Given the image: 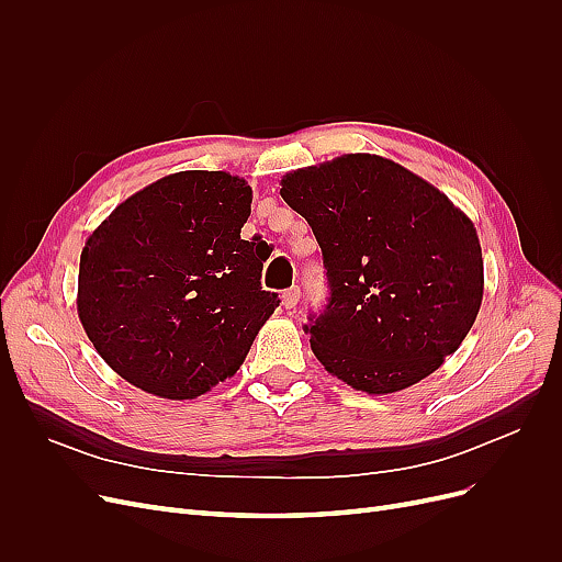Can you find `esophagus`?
<instances>
[{
  "label": "esophagus",
  "mask_w": 562,
  "mask_h": 562,
  "mask_svg": "<svg viewBox=\"0 0 562 562\" xmlns=\"http://www.w3.org/2000/svg\"><path fill=\"white\" fill-rule=\"evenodd\" d=\"M281 300H283V307H285V310H295L297 302H300V288H297V285L288 288V291H283Z\"/></svg>",
  "instance_id": "1"
}]
</instances>
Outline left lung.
I'll return each instance as SVG.
<instances>
[{"instance_id": "obj_1", "label": "left lung", "mask_w": 562, "mask_h": 562, "mask_svg": "<svg viewBox=\"0 0 562 562\" xmlns=\"http://www.w3.org/2000/svg\"><path fill=\"white\" fill-rule=\"evenodd\" d=\"M281 196L323 252L330 297L304 326L323 368L366 394H394L443 366L483 302L471 220L378 155L297 168L283 176Z\"/></svg>"}]
</instances>
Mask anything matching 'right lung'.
Returning a JSON list of instances; mask_svg holds the SVG:
<instances>
[{"label": "right lung", "mask_w": 562, "mask_h": 562, "mask_svg": "<svg viewBox=\"0 0 562 562\" xmlns=\"http://www.w3.org/2000/svg\"><path fill=\"white\" fill-rule=\"evenodd\" d=\"M250 201L239 176L180 171L119 203L89 236L77 312L119 378L187 401L241 368L281 302L262 291L267 255L241 239Z\"/></svg>", "instance_id": "obj_1"}]
</instances>
